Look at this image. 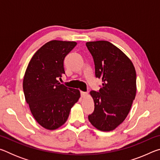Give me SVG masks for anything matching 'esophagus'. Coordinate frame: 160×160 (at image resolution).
<instances>
[{
    "instance_id": "34e87169",
    "label": "esophagus",
    "mask_w": 160,
    "mask_h": 160,
    "mask_svg": "<svg viewBox=\"0 0 160 160\" xmlns=\"http://www.w3.org/2000/svg\"><path fill=\"white\" fill-rule=\"evenodd\" d=\"M80 94H81V97H87L88 96V92H82V91H81L80 92Z\"/></svg>"
}]
</instances>
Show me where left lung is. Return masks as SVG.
<instances>
[{"instance_id": "left-lung-1", "label": "left lung", "mask_w": 160, "mask_h": 160, "mask_svg": "<svg viewBox=\"0 0 160 160\" xmlns=\"http://www.w3.org/2000/svg\"><path fill=\"white\" fill-rule=\"evenodd\" d=\"M86 46L94 59L95 76L102 80L99 92H90L94 110L88 119L99 131H113L125 120L135 99L136 72L128 56L112 43L89 42Z\"/></svg>"}]
</instances>
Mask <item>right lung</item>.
<instances>
[{
    "label": "right lung",
    "instance_id": "obj_1",
    "mask_svg": "<svg viewBox=\"0 0 160 160\" xmlns=\"http://www.w3.org/2000/svg\"><path fill=\"white\" fill-rule=\"evenodd\" d=\"M75 42L53 40L32 56L23 79L25 100L37 123L56 130L66 123L70 109L80 97L79 90L59 82L65 74L64 58L76 46Z\"/></svg>",
    "mask_w": 160,
    "mask_h": 160
}]
</instances>
